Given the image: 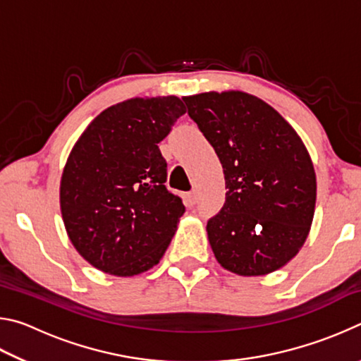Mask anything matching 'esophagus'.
Masks as SVG:
<instances>
[{"instance_id": "esophagus-1", "label": "esophagus", "mask_w": 361, "mask_h": 361, "mask_svg": "<svg viewBox=\"0 0 361 361\" xmlns=\"http://www.w3.org/2000/svg\"><path fill=\"white\" fill-rule=\"evenodd\" d=\"M185 202H186L188 207L195 205V202H197V192H195V191L188 192V194L185 195Z\"/></svg>"}]
</instances>
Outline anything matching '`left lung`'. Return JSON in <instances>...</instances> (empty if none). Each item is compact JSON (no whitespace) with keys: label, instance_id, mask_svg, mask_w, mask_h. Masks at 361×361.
<instances>
[{"label":"left lung","instance_id":"left-lung-1","mask_svg":"<svg viewBox=\"0 0 361 361\" xmlns=\"http://www.w3.org/2000/svg\"><path fill=\"white\" fill-rule=\"evenodd\" d=\"M183 100L224 170L226 202L207 223L216 261L242 277L283 267L302 248L315 212V170L301 137L271 105L240 90Z\"/></svg>","mask_w":361,"mask_h":361}]
</instances>
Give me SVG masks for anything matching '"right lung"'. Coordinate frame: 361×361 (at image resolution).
I'll use <instances>...</instances> for the list:
<instances>
[{"label":"right lung","mask_w":361,"mask_h":361,"mask_svg":"<svg viewBox=\"0 0 361 361\" xmlns=\"http://www.w3.org/2000/svg\"><path fill=\"white\" fill-rule=\"evenodd\" d=\"M185 113L175 95L135 97L102 111L73 146L60 212L73 247L99 271L138 276L170 245L185 205L164 185L157 143Z\"/></svg>","instance_id":"add662e5"}]
</instances>
